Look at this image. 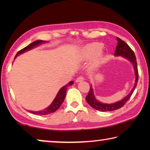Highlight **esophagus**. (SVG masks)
Returning <instances> with one entry per match:
<instances>
[{
    "label": "esophagus",
    "mask_w": 150,
    "mask_h": 150,
    "mask_svg": "<svg viewBox=\"0 0 150 150\" xmlns=\"http://www.w3.org/2000/svg\"><path fill=\"white\" fill-rule=\"evenodd\" d=\"M84 80V77H83V76H79V77H78L77 78V79H76V83H78V82H81V81H82Z\"/></svg>",
    "instance_id": "obj_1"
}]
</instances>
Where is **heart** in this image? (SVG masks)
Here are the masks:
<instances>
[{
	"label": "heart",
	"instance_id": "heart-1",
	"mask_svg": "<svg viewBox=\"0 0 150 150\" xmlns=\"http://www.w3.org/2000/svg\"><path fill=\"white\" fill-rule=\"evenodd\" d=\"M103 45L100 43H93L83 48L81 51V58L83 61H87L93 57L91 63V67L95 68L100 64L101 62L100 51L102 50Z\"/></svg>",
	"mask_w": 150,
	"mask_h": 150
}]
</instances>
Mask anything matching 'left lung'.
I'll return each mask as SVG.
<instances>
[{
    "mask_svg": "<svg viewBox=\"0 0 150 150\" xmlns=\"http://www.w3.org/2000/svg\"><path fill=\"white\" fill-rule=\"evenodd\" d=\"M117 41L118 44L116 45V51L115 53V55L116 56H122L123 57L126 58L128 60L132 62V65L134 66V71H135L136 75V81H135V85H134V87L130 93L128 94V95L125 96L122 99L118 101L115 103L112 104H105L100 103V101H98L96 99L95 95L93 93V89L92 88V86L91 85L90 90L88 91V93L87 96H86L85 99L87 100L88 105H89L91 107H93L95 110L103 111V112H108V111H113L117 109L120 108L121 107L125 105L126 103L130 99V96L132 95L134 89L138 83V66H137V62H136V55L134 54V52L133 50L131 49L130 46L126 44L125 42H124L123 40L117 38Z\"/></svg>",
    "mask_w": 150,
    "mask_h": 150,
    "instance_id": "obj_1",
    "label": "left lung"
}]
</instances>
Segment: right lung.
<instances>
[{
  "instance_id": "right-lung-1",
  "label": "right lung",
  "mask_w": 150,
  "mask_h": 150,
  "mask_svg": "<svg viewBox=\"0 0 150 150\" xmlns=\"http://www.w3.org/2000/svg\"><path fill=\"white\" fill-rule=\"evenodd\" d=\"M44 42H45L43 41V40H36V41L31 43V44H29L28 46L25 47L24 48H23V49L18 51V52H17L14 59L18 55L23 54L24 52H26V51L31 50L32 48L36 47L38 45L42 44V43H44ZM73 83V81H70L67 85L63 86L62 88H61L60 90L59 91V92H58V93L57 94L56 96H55V99L52 102V103L47 108L44 109V110H41V111H30V110L28 111L30 112H32V114H34V115H49V114L54 112L57 110L59 108L60 106L62 105V104L63 103V101H64L65 95H66V90H67V88L69 86L72 85Z\"/></svg>"
}]
</instances>
